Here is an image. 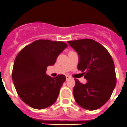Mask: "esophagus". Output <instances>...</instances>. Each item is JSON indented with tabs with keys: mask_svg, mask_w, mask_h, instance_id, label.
Returning a JSON list of instances; mask_svg holds the SVG:
<instances>
[{
	"mask_svg": "<svg viewBox=\"0 0 127 127\" xmlns=\"http://www.w3.org/2000/svg\"><path fill=\"white\" fill-rule=\"evenodd\" d=\"M70 79V76H66V79H67V80H68V79Z\"/></svg>",
	"mask_w": 127,
	"mask_h": 127,
	"instance_id": "obj_1",
	"label": "esophagus"
}]
</instances>
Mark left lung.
<instances>
[{"label": "left lung", "mask_w": 127, "mask_h": 127, "mask_svg": "<svg viewBox=\"0 0 127 127\" xmlns=\"http://www.w3.org/2000/svg\"><path fill=\"white\" fill-rule=\"evenodd\" d=\"M68 43L78 53L77 68L87 80L84 85L75 79V100L86 110L99 109L108 101L116 84L112 57L105 48L92 39H79Z\"/></svg>", "instance_id": "obj_1"}]
</instances>
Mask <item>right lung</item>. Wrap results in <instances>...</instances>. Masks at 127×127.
<instances>
[{"mask_svg": "<svg viewBox=\"0 0 127 127\" xmlns=\"http://www.w3.org/2000/svg\"><path fill=\"white\" fill-rule=\"evenodd\" d=\"M67 46L61 41L40 39L26 46L18 53L12 78L19 97L30 107L42 109L56 102L66 77L60 74L53 78L46 72Z\"/></svg>", "mask_w": 127, "mask_h": 127, "instance_id": "right-lung-1", "label": "right lung"}]
</instances>
